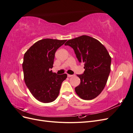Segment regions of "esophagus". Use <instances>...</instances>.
<instances>
[{"label": "esophagus", "mask_w": 133, "mask_h": 133, "mask_svg": "<svg viewBox=\"0 0 133 133\" xmlns=\"http://www.w3.org/2000/svg\"><path fill=\"white\" fill-rule=\"evenodd\" d=\"M68 77H71V76H73L74 75H70V74H68L67 75Z\"/></svg>", "instance_id": "34e87169"}]
</instances>
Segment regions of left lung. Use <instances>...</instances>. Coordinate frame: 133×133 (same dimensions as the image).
<instances>
[{
	"label": "left lung",
	"mask_w": 133,
	"mask_h": 133,
	"mask_svg": "<svg viewBox=\"0 0 133 133\" xmlns=\"http://www.w3.org/2000/svg\"><path fill=\"white\" fill-rule=\"evenodd\" d=\"M65 45L73 48L79 62L84 63V73L77 75L80 83L75 88L76 94L84 100L95 98L104 89L110 72L108 51L98 40L88 35L69 40Z\"/></svg>",
	"instance_id": "1"
}]
</instances>
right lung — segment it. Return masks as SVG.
<instances>
[{
  "label": "right lung",
  "mask_w": 133,
  "mask_h": 133,
  "mask_svg": "<svg viewBox=\"0 0 133 133\" xmlns=\"http://www.w3.org/2000/svg\"><path fill=\"white\" fill-rule=\"evenodd\" d=\"M66 40L44 39L35 43L24 55L22 64L24 79L34 97L48 103L54 101L59 94L66 74L58 75L53 67L55 53Z\"/></svg>",
  "instance_id": "1"
}]
</instances>
